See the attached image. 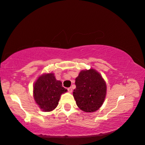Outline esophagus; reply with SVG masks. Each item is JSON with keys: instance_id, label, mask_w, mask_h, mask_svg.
Listing matches in <instances>:
<instances>
[{"instance_id": "esophagus-1", "label": "esophagus", "mask_w": 145, "mask_h": 145, "mask_svg": "<svg viewBox=\"0 0 145 145\" xmlns=\"http://www.w3.org/2000/svg\"><path fill=\"white\" fill-rule=\"evenodd\" d=\"M68 92H69V93H72V88H68Z\"/></svg>"}]
</instances>
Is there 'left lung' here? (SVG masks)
Returning <instances> with one entry per match:
<instances>
[{
	"mask_svg": "<svg viewBox=\"0 0 145 145\" xmlns=\"http://www.w3.org/2000/svg\"><path fill=\"white\" fill-rule=\"evenodd\" d=\"M76 88L73 95L78 107L86 112H95L104 104L107 85L96 70L80 71L75 78Z\"/></svg>",
	"mask_w": 145,
	"mask_h": 145,
	"instance_id": "8db88e82",
	"label": "left lung"
}]
</instances>
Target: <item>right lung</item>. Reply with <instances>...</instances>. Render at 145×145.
<instances>
[{"label":"right lung","mask_w":145,"mask_h":145,"mask_svg":"<svg viewBox=\"0 0 145 145\" xmlns=\"http://www.w3.org/2000/svg\"><path fill=\"white\" fill-rule=\"evenodd\" d=\"M67 91L62 82L56 80L54 73H46L39 76L33 86L34 99L44 112H50L59 104L61 95Z\"/></svg>","instance_id":"add662e5"}]
</instances>
